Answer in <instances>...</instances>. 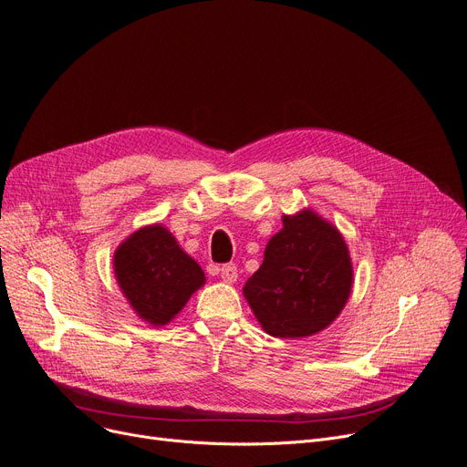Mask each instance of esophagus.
I'll use <instances>...</instances> for the list:
<instances>
[{
    "label": "esophagus",
    "instance_id": "34e87169",
    "mask_svg": "<svg viewBox=\"0 0 467 467\" xmlns=\"http://www.w3.org/2000/svg\"><path fill=\"white\" fill-rule=\"evenodd\" d=\"M221 278L225 282H234L238 278V271L234 263H225V265L221 267Z\"/></svg>",
    "mask_w": 467,
    "mask_h": 467
}]
</instances>
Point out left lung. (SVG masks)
Segmentation results:
<instances>
[{
    "instance_id": "obj_1",
    "label": "left lung",
    "mask_w": 467,
    "mask_h": 467,
    "mask_svg": "<svg viewBox=\"0 0 467 467\" xmlns=\"http://www.w3.org/2000/svg\"><path fill=\"white\" fill-rule=\"evenodd\" d=\"M353 267L346 240L313 212L284 215V229L265 248L244 296L267 334L303 337L339 315L351 294Z\"/></svg>"
}]
</instances>
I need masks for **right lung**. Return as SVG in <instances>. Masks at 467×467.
Wrapping results in <instances>:
<instances>
[{"label": "right lung", "instance_id": "1", "mask_svg": "<svg viewBox=\"0 0 467 467\" xmlns=\"http://www.w3.org/2000/svg\"><path fill=\"white\" fill-rule=\"evenodd\" d=\"M121 292L140 318L161 327L204 284L200 265L160 225L133 233L114 254Z\"/></svg>", "mask_w": 467, "mask_h": 467}]
</instances>
